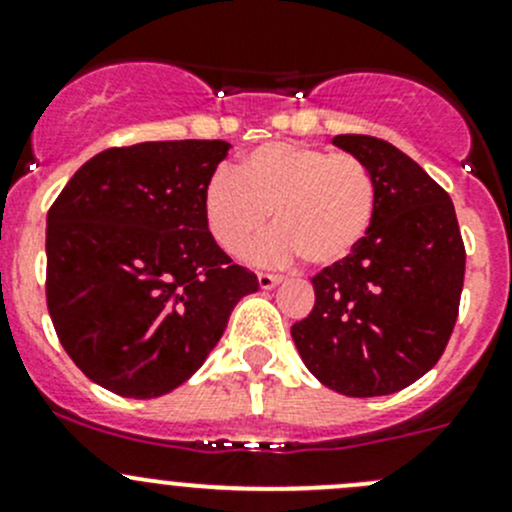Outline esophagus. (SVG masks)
Returning a JSON list of instances; mask_svg holds the SVG:
<instances>
[{
  "label": "esophagus",
  "instance_id": "1",
  "mask_svg": "<svg viewBox=\"0 0 512 512\" xmlns=\"http://www.w3.org/2000/svg\"><path fill=\"white\" fill-rule=\"evenodd\" d=\"M257 282H260L262 289H272L275 285H280L282 275H272V272H260V275H257Z\"/></svg>",
  "mask_w": 512,
  "mask_h": 512
}]
</instances>
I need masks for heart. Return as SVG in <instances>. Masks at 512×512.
I'll use <instances>...</instances> for the list:
<instances>
[{"instance_id": "b5f03b06", "label": "heart", "mask_w": 512, "mask_h": 512, "mask_svg": "<svg viewBox=\"0 0 512 512\" xmlns=\"http://www.w3.org/2000/svg\"><path fill=\"white\" fill-rule=\"evenodd\" d=\"M374 173L352 153H329L309 143H265L235 170H218L203 193L210 235L237 252L270 218L277 230L250 247L260 262L302 255L312 267L342 262L359 247L376 218Z\"/></svg>"}]
</instances>
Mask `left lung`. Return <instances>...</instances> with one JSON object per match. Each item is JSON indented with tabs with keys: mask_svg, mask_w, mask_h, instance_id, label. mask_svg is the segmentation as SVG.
I'll list each match as a JSON object with an SVG mask.
<instances>
[{
	"mask_svg": "<svg viewBox=\"0 0 512 512\" xmlns=\"http://www.w3.org/2000/svg\"><path fill=\"white\" fill-rule=\"evenodd\" d=\"M374 173L371 230L349 257L312 277L314 307L292 339L307 369L344 396H386L436 366L461 304L466 247L446 190L374 136H334Z\"/></svg>",
	"mask_w": 512,
	"mask_h": 512,
	"instance_id": "left-lung-1",
	"label": "left lung"
}]
</instances>
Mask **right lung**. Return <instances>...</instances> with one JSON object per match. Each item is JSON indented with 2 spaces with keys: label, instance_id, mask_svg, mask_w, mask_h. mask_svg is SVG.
<instances>
[{
  "label": "right lung",
  "instance_id": "obj_1",
  "mask_svg": "<svg viewBox=\"0 0 512 512\" xmlns=\"http://www.w3.org/2000/svg\"><path fill=\"white\" fill-rule=\"evenodd\" d=\"M225 141L101 151L46 215V307L61 347L103 389L156 399L188 381L257 292L210 235L203 193Z\"/></svg>",
  "mask_w": 512,
  "mask_h": 512
}]
</instances>
